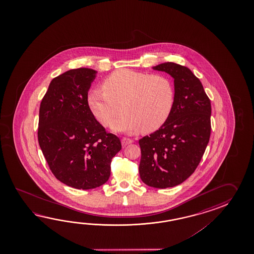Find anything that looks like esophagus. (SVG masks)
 <instances>
[{
    "label": "esophagus",
    "mask_w": 254,
    "mask_h": 254,
    "mask_svg": "<svg viewBox=\"0 0 254 254\" xmlns=\"http://www.w3.org/2000/svg\"><path fill=\"white\" fill-rule=\"evenodd\" d=\"M133 140H130L129 138H123L122 139V145L125 147V146L129 145L130 143H132Z\"/></svg>",
    "instance_id": "34e87169"
}]
</instances>
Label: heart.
I'll return each mask as SVG.
<instances>
[{
  "label": "heart",
  "instance_id": "b5f03b06",
  "mask_svg": "<svg viewBox=\"0 0 254 254\" xmlns=\"http://www.w3.org/2000/svg\"><path fill=\"white\" fill-rule=\"evenodd\" d=\"M103 91L88 94V104L94 117L103 126L115 131L134 134L140 130L152 132L164 125L173 111L174 89L165 76L122 69L104 81Z\"/></svg>",
  "mask_w": 254,
  "mask_h": 254
}]
</instances>
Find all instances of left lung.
Returning a JSON list of instances; mask_svg holds the SVG:
<instances>
[{
  "label": "left lung",
  "mask_w": 254,
  "mask_h": 254,
  "mask_svg": "<svg viewBox=\"0 0 254 254\" xmlns=\"http://www.w3.org/2000/svg\"><path fill=\"white\" fill-rule=\"evenodd\" d=\"M174 80V104L167 122L139 140L141 181L158 189L174 187L193 173L211 135V107L189 68L168 62L152 67Z\"/></svg>",
  "instance_id": "left-lung-1"
}]
</instances>
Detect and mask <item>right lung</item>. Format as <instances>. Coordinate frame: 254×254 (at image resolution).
<instances>
[{
	"instance_id": "obj_1",
	"label": "right lung",
	"mask_w": 254,
	"mask_h": 254,
	"mask_svg": "<svg viewBox=\"0 0 254 254\" xmlns=\"http://www.w3.org/2000/svg\"><path fill=\"white\" fill-rule=\"evenodd\" d=\"M97 70H67L50 82L39 112L38 140L54 176L70 187L90 190L109 180L111 162L122 149L88 104Z\"/></svg>"
}]
</instances>
